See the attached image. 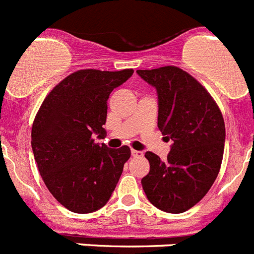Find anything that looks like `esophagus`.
<instances>
[{"instance_id":"34e87169","label":"esophagus","mask_w":254,"mask_h":254,"mask_svg":"<svg viewBox=\"0 0 254 254\" xmlns=\"http://www.w3.org/2000/svg\"><path fill=\"white\" fill-rule=\"evenodd\" d=\"M131 154L133 158H142L143 156V152L138 151V150H131Z\"/></svg>"}]
</instances>
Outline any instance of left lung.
Segmentation results:
<instances>
[{"label": "left lung", "mask_w": 254, "mask_h": 254, "mask_svg": "<svg viewBox=\"0 0 254 254\" xmlns=\"http://www.w3.org/2000/svg\"><path fill=\"white\" fill-rule=\"evenodd\" d=\"M156 89L158 127L173 145L167 161L145 154L150 172L141 179L150 202L181 214L205 197L220 172L225 123L216 102L193 76L176 66L137 69Z\"/></svg>", "instance_id": "8db88e82"}]
</instances>
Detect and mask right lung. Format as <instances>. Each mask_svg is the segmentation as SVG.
<instances>
[{
    "instance_id": "obj_1",
    "label": "right lung",
    "mask_w": 254,
    "mask_h": 254,
    "mask_svg": "<svg viewBox=\"0 0 254 254\" xmlns=\"http://www.w3.org/2000/svg\"><path fill=\"white\" fill-rule=\"evenodd\" d=\"M132 68L80 69L46 96L31 127V149L52 196L67 210L89 214L109 201L131 156L128 146L109 149L103 138L109 94Z\"/></svg>"
}]
</instances>
